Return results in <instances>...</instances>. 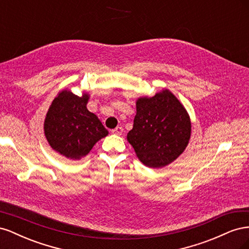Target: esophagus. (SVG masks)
Returning <instances> with one entry per match:
<instances>
[{
	"instance_id": "obj_1",
	"label": "esophagus",
	"mask_w": 249,
	"mask_h": 249,
	"mask_svg": "<svg viewBox=\"0 0 249 249\" xmlns=\"http://www.w3.org/2000/svg\"><path fill=\"white\" fill-rule=\"evenodd\" d=\"M111 132H112L113 134H114V135H118V136H119V135H122V134H123L124 129H123L122 126H117V127H115L114 130H112Z\"/></svg>"
}]
</instances>
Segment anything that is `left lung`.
<instances>
[{
    "instance_id": "8db88e82",
    "label": "left lung",
    "mask_w": 249,
    "mask_h": 249,
    "mask_svg": "<svg viewBox=\"0 0 249 249\" xmlns=\"http://www.w3.org/2000/svg\"><path fill=\"white\" fill-rule=\"evenodd\" d=\"M191 137V119L169 89L136 100V115L126 140L149 168L167 166L184 153Z\"/></svg>"
}]
</instances>
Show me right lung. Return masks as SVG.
<instances>
[{"instance_id":"1","label":"right lung","mask_w":249,"mask_h":249,"mask_svg":"<svg viewBox=\"0 0 249 249\" xmlns=\"http://www.w3.org/2000/svg\"><path fill=\"white\" fill-rule=\"evenodd\" d=\"M88 92L76 95L70 89L60 91L47 112L43 123L44 136L56 153L73 161L81 160L95 143L109 132L101 120L87 109Z\"/></svg>"}]
</instances>
